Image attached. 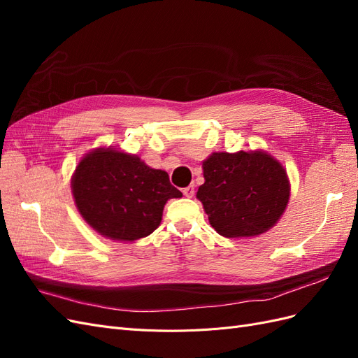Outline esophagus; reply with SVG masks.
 I'll return each mask as SVG.
<instances>
[{"label":"esophagus","instance_id":"34e87169","mask_svg":"<svg viewBox=\"0 0 358 358\" xmlns=\"http://www.w3.org/2000/svg\"><path fill=\"white\" fill-rule=\"evenodd\" d=\"M194 194H196V187H194V185H189L187 188H183V196H185V197L191 199Z\"/></svg>","mask_w":358,"mask_h":358}]
</instances>
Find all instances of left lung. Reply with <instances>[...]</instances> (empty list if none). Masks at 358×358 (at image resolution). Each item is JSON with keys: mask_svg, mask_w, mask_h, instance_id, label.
<instances>
[{"mask_svg": "<svg viewBox=\"0 0 358 358\" xmlns=\"http://www.w3.org/2000/svg\"><path fill=\"white\" fill-rule=\"evenodd\" d=\"M197 191L213 229L224 237L267 231L284 213L289 182L284 167L262 150L212 154L203 162Z\"/></svg>", "mask_w": 358, "mask_h": 358, "instance_id": "8db88e82", "label": "left lung"}]
</instances>
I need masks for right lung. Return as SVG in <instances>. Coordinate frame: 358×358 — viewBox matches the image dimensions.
<instances>
[{"label": "right lung", "instance_id": "add662e5", "mask_svg": "<svg viewBox=\"0 0 358 358\" xmlns=\"http://www.w3.org/2000/svg\"><path fill=\"white\" fill-rule=\"evenodd\" d=\"M71 188L85 221L121 242L149 236L159 225L167 200L182 197L164 170L110 148L96 149L79 162Z\"/></svg>", "mask_w": 358, "mask_h": 358}]
</instances>
